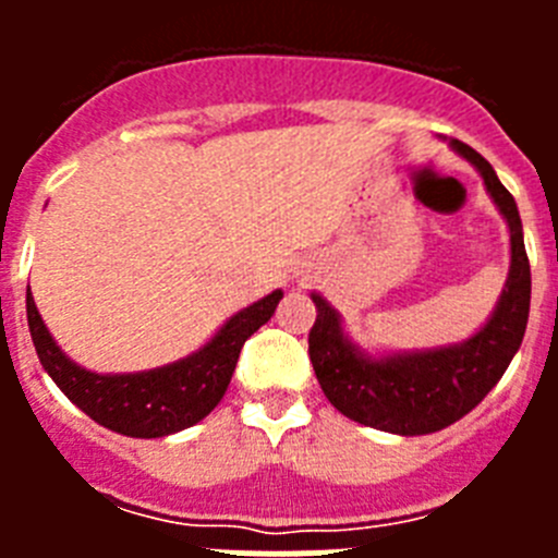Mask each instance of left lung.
Returning a JSON list of instances; mask_svg holds the SVG:
<instances>
[{"mask_svg": "<svg viewBox=\"0 0 558 558\" xmlns=\"http://www.w3.org/2000/svg\"><path fill=\"white\" fill-rule=\"evenodd\" d=\"M450 145L477 167L511 231L509 279L486 327L456 347L368 357L343 335L340 315L313 293L318 315L310 329V360L324 393L343 416L397 436L445 430L466 416L509 368L529 324L531 265L514 198L481 153L458 140Z\"/></svg>", "mask_w": 558, "mask_h": 558, "instance_id": "8db88e82", "label": "left lung"}]
</instances>
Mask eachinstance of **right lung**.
I'll list each match as a JSON object with an SVG mask.
<instances>
[{"instance_id":"right-lung-1","label":"right lung","mask_w":558,"mask_h":558,"mask_svg":"<svg viewBox=\"0 0 558 558\" xmlns=\"http://www.w3.org/2000/svg\"><path fill=\"white\" fill-rule=\"evenodd\" d=\"M282 290L231 315L190 357L140 374H95L66 357L44 327L27 284V324L44 372L97 425L131 438H161L209 416L223 399L245 340L270 322Z\"/></svg>"}]
</instances>
